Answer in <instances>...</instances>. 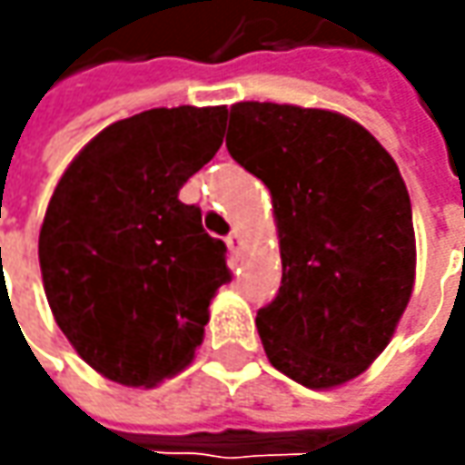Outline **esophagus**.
<instances>
[{
    "label": "esophagus",
    "mask_w": 465,
    "mask_h": 465,
    "mask_svg": "<svg viewBox=\"0 0 465 465\" xmlns=\"http://www.w3.org/2000/svg\"><path fill=\"white\" fill-rule=\"evenodd\" d=\"M227 245H230V251L235 253V256H241L242 253V235L238 230H232L230 235H227Z\"/></svg>",
    "instance_id": "esophagus-1"
}]
</instances>
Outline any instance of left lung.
Masks as SVG:
<instances>
[{
	"instance_id": "left-lung-1",
	"label": "left lung",
	"mask_w": 465,
	"mask_h": 465,
	"mask_svg": "<svg viewBox=\"0 0 465 465\" xmlns=\"http://www.w3.org/2000/svg\"><path fill=\"white\" fill-rule=\"evenodd\" d=\"M227 153L272 191L282 287L256 315L269 362L308 388L365 372L414 287V223L399 165L357 121L235 103Z\"/></svg>"
}]
</instances>
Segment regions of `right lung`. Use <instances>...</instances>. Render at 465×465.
Instances as JSON below:
<instances>
[{"label": "right lung", "mask_w": 465, "mask_h": 465, "mask_svg": "<svg viewBox=\"0 0 465 465\" xmlns=\"http://www.w3.org/2000/svg\"><path fill=\"white\" fill-rule=\"evenodd\" d=\"M227 108H153L84 144L45 209L38 259L51 312L108 381L150 385L193 360L227 245L178 191L217 154Z\"/></svg>", "instance_id": "right-lung-1"}]
</instances>
